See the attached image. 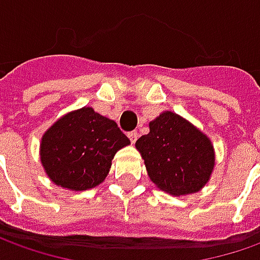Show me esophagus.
I'll return each mask as SVG.
<instances>
[{"label": "esophagus", "mask_w": 260, "mask_h": 260, "mask_svg": "<svg viewBox=\"0 0 260 260\" xmlns=\"http://www.w3.org/2000/svg\"><path fill=\"white\" fill-rule=\"evenodd\" d=\"M137 137H139V133H137V132H130V133H128V139H130L132 143H136Z\"/></svg>", "instance_id": "1"}]
</instances>
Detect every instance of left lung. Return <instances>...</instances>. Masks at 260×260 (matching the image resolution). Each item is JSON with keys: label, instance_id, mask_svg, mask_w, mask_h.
<instances>
[{"label": "left lung", "instance_id": "1", "mask_svg": "<svg viewBox=\"0 0 260 260\" xmlns=\"http://www.w3.org/2000/svg\"><path fill=\"white\" fill-rule=\"evenodd\" d=\"M149 127L150 132L136 142V147L145 159L150 179L172 195L200 191L214 168V150L208 137L171 111L162 113Z\"/></svg>", "mask_w": 260, "mask_h": 260}]
</instances>
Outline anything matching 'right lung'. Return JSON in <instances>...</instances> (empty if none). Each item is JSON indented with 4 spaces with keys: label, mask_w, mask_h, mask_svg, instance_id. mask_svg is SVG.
I'll return each instance as SVG.
<instances>
[{
    "label": "right lung",
    "mask_w": 260,
    "mask_h": 260,
    "mask_svg": "<svg viewBox=\"0 0 260 260\" xmlns=\"http://www.w3.org/2000/svg\"><path fill=\"white\" fill-rule=\"evenodd\" d=\"M128 143L115 121L84 107L46 132L40 159L56 185L84 191L104 181L115 152Z\"/></svg>",
    "instance_id": "add662e5"
}]
</instances>
